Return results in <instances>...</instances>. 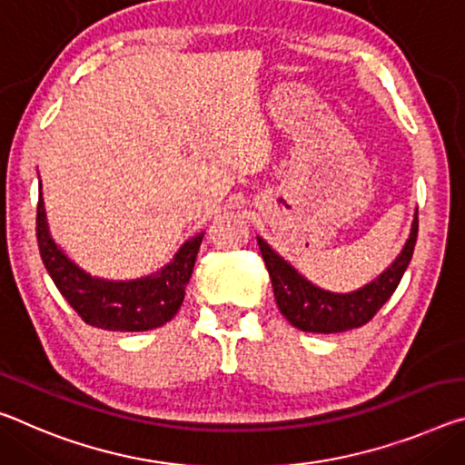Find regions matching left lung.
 <instances>
[{"label":"left lung","mask_w":465,"mask_h":465,"mask_svg":"<svg viewBox=\"0 0 465 465\" xmlns=\"http://www.w3.org/2000/svg\"><path fill=\"white\" fill-rule=\"evenodd\" d=\"M416 238L418 211L414 213L408 240H405L401 252L395 256V261L371 283L358 287L353 292L337 293L308 282L302 272L296 271V267H292L282 254H277L261 235H256L279 311L293 327L308 331V333H341V331L366 325L400 285L403 272L411 261V254H414Z\"/></svg>","instance_id":"obj_1"}]
</instances>
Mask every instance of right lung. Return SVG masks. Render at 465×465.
I'll return each instance as SVG.
<instances>
[{
  "label": "right lung",
  "instance_id": "add662e5",
  "mask_svg": "<svg viewBox=\"0 0 465 465\" xmlns=\"http://www.w3.org/2000/svg\"><path fill=\"white\" fill-rule=\"evenodd\" d=\"M203 238L204 232L188 238L173 259L151 275L103 279L78 267L60 244H55L49 232L43 194H39L36 206V242L43 264L80 319L105 331H149L172 321L186 296Z\"/></svg>",
  "mask_w": 465,
  "mask_h": 465
}]
</instances>
